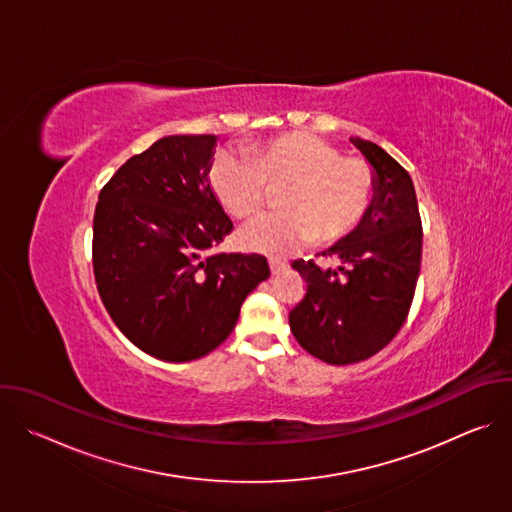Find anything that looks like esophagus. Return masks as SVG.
<instances>
[{
	"label": "esophagus",
	"instance_id": "esophagus-1",
	"mask_svg": "<svg viewBox=\"0 0 512 512\" xmlns=\"http://www.w3.org/2000/svg\"><path fill=\"white\" fill-rule=\"evenodd\" d=\"M269 267H271V273L277 275V273H281V271L287 269V261H283V259H279V257H269Z\"/></svg>",
	"mask_w": 512,
	"mask_h": 512
}]
</instances>
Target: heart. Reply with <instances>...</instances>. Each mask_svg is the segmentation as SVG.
I'll list each match as a JSON object with an SVG mask.
<instances>
[{"label":"heart","mask_w":512,"mask_h":512,"mask_svg":"<svg viewBox=\"0 0 512 512\" xmlns=\"http://www.w3.org/2000/svg\"><path fill=\"white\" fill-rule=\"evenodd\" d=\"M210 186L233 216L249 218L267 200V184L285 188L281 212L267 214L241 231L249 249L281 253L312 239L332 245L346 239L367 216L375 178L362 160L342 158L314 133H283L249 148V156L223 152L208 172Z\"/></svg>","instance_id":"1"}]
</instances>
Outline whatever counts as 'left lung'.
Instances as JSON below:
<instances>
[{"label": "left lung", "instance_id": "1", "mask_svg": "<svg viewBox=\"0 0 512 512\" xmlns=\"http://www.w3.org/2000/svg\"><path fill=\"white\" fill-rule=\"evenodd\" d=\"M369 162L375 196L362 223L322 255L338 269L314 261L291 263L306 279V296L289 312V328L312 356L352 364L377 354L401 330L421 265V218L413 180L381 145L350 137Z\"/></svg>", "mask_w": 512, "mask_h": 512}]
</instances>
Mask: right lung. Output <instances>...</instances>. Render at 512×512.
I'll list each match as a JSON object with an SVG mask.
<instances>
[{
    "instance_id": "add662e5",
    "label": "right lung",
    "mask_w": 512,
    "mask_h": 512,
    "mask_svg": "<svg viewBox=\"0 0 512 512\" xmlns=\"http://www.w3.org/2000/svg\"><path fill=\"white\" fill-rule=\"evenodd\" d=\"M216 135H168L103 186L93 221L99 296L117 328L166 362L200 358L233 332L269 277L263 255L214 253L233 223L208 180Z\"/></svg>"
}]
</instances>
